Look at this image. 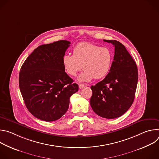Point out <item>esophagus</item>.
Returning a JSON list of instances; mask_svg holds the SVG:
<instances>
[{"instance_id": "obj_1", "label": "esophagus", "mask_w": 159, "mask_h": 159, "mask_svg": "<svg viewBox=\"0 0 159 159\" xmlns=\"http://www.w3.org/2000/svg\"><path fill=\"white\" fill-rule=\"evenodd\" d=\"M84 86H85V85L83 84H79V89H82V88L84 87Z\"/></svg>"}]
</instances>
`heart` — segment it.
<instances>
[{
	"label": "heart",
	"instance_id": "obj_1",
	"mask_svg": "<svg viewBox=\"0 0 159 159\" xmlns=\"http://www.w3.org/2000/svg\"><path fill=\"white\" fill-rule=\"evenodd\" d=\"M72 53V55H63L62 64L66 73L72 77L76 76L83 68L84 70L79 77V81L102 79L109 73L114 58L109 48L82 42L74 48Z\"/></svg>",
	"mask_w": 159,
	"mask_h": 159
}]
</instances>
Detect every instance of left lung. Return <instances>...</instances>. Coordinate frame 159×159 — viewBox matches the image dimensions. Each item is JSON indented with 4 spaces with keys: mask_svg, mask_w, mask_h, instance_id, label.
<instances>
[{
    "mask_svg": "<svg viewBox=\"0 0 159 159\" xmlns=\"http://www.w3.org/2000/svg\"><path fill=\"white\" fill-rule=\"evenodd\" d=\"M115 47L114 60L109 73L90 87V104L98 116L114 119L122 116L132 105L137 87V66L124 45L116 40H106Z\"/></svg>",
    "mask_w": 159,
    "mask_h": 159,
    "instance_id": "obj_1",
    "label": "left lung"
}]
</instances>
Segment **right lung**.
I'll use <instances>...</instances> for the list:
<instances>
[{
  "instance_id": "right-lung-1",
  "label": "right lung",
  "mask_w": 159,
  "mask_h": 159,
  "mask_svg": "<svg viewBox=\"0 0 159 159\" xmlns=\"http://www.w3.org/2000/svg\"><path fill=\"white\" fill-rule=\"evenodd\" d=\"M70 42L60 40L36 48L22 64L20 93L28 111L38 119L53 121L63 116L79 86L65 72L62 58Z\"/></svg>"
}]
</instances>
